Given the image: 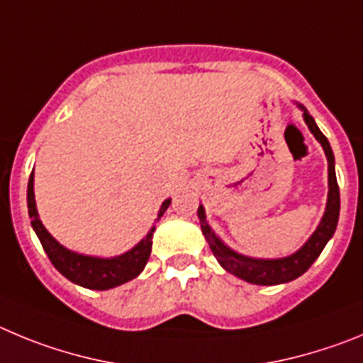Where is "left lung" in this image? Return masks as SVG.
<instances>
[{
  "label": "left lung",
  "mask_w": 363,
  "mask_h": 363,
  "mask_svg": "<svg viewBox=\"0 0 363 363\" xmlns=\"http://www.w3.org/2000/svg\"><path fill=\"white\" fill-rule=\"evenodd\" d=\"M302 110L306 125L309 126L313 135H315L316 139H318L320 145H322V148H324L325 152V157H328L329 162L328 208H325L324 218L320 222V226L316 228V231L311 235V238H309L308 242L303 244V247H300L295 255L286 257V259H250V257L235 253L233 250L224 246V244L215 237L210 224L206 222L204 208L199 206L197 210L202 233H204L206 240L210 244L211 251H213V255L217 257L218 262H220V266L226 271H230V273H233L235 277H238V279L246 280V282L259 284V286H275V284L291 282V280L298 279V277L303 275V273L311 267V264L318 259V255L322 253V250L325 247L328 240L333 237V233H335L336 230V224H338V215H340V189H338V182H336L335 175V155H333V150L331 146H329L328 137L320 132L315 119L309 116L308 110Z\"/></svg>",
  "instance_id": "1"
}]
</instances>
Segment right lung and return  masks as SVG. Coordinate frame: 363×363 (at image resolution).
I'll return each mask as SVG.
<instances>
[{
	"mask_svg": "<svg viewBox=\"0 0 363 363\" xmlns=\"http://www.w3.org/2000/svg\"><path fill=\"white\" fill-rule=\"evenodd\" d=\"M27 202L28 215L32 218V228H34L45 253L48 255V259L54 264L55 269L60 271L63 277H67L70 282L88 287V289H110V287L121 286V284L135 279L145 269L146 262L150 259V253H152V237L155 228H152L141 242L137 244L128 253L121 255V257H113V259H97V257L77 255L74 251L67 250L45 230V226L38 217V210H35L34 174H30V179H28ZM169 202H172L169 199L162 202L161 210H159V217L164 215Z\"/></svg>",
	"mask_w": 363,
	"mask_h": 363,
	"instance_id": "add662e5",
	"label": "right lung"
}]
</instances>
